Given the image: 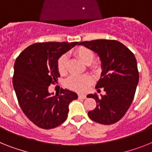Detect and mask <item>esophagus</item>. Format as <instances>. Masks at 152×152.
I'll return each mask as SVG.
<instances>
[{
    "instance_id": "obj_1",
    "label": "esophagus",
    "mask_w": 152,
    "mask_h": 152,
    "mask_svg": "<svg viewBox=\"0 0 152 152\" xmlns=\"http://www.w3.org/2000/svg\"><path fill=\"white\" fill-rule=\"evenodd\" d=\"M78 97L81 98V99H86V96L84 95V94H78Z\"/></svg>"
}]
</instances>
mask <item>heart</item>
<instances>
[{
	"instance_id": "obj_1",
	"label": "heart",
	"mask_w": 152,
	"mask_h": 152,
	"mask_svg": "<svg viewBox=\"0 0 152 152\" xmlns=\"http://www.w3.org/2000/svg\"><path fill=\"white\" fill-rule=\"evenodd\" d=\"M74 54L77 56V58L80 59L84 64H87L91 70L95 71L98 68V65L96 63L92 62L95 58V53L90 49L84 47V46H80L75 50ZM67 57L66 55H62L57 61V69L60 74L65 75L67 72ZM91 82H92V77L90 75H85L82 76H71L66 80L65 85L70 89L84 92L87 91L88 88L91 85Z\"/></svg>"
}]
</instances>
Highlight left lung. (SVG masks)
<instances>
[{"mask_svg":"<svg viewBox=\"0 0 152 152\" xmlns=\"http://www.w3.org/2000/svg\"><path fill=\"white\" fill-rule=\"evenodd\" d=\"M78 45L90 49L99 56L102 71L96 88L99 91L100 88H103L106 92L101 97L97 94L88 95V98L96 99L97 104L88 115L99 124H115L128 110L138 84L139 73L134 55L116 40L96 39Z\"/></svg>","mask_w":152,"mask_h":152,"instance_id":"left-lung-1","label":"left lung"}]
</instances>
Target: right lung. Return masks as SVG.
Segmentation results:
<instances>
[{
    "label": "right lung",
    "instance_id": "add662e5",
    "mask_svg": "<svg viewBox=\"0 0 152 152\" xmlns=\"http://www.w3.org/2000/svg\"><path fill=\"white\" fill-rule=\"evenodd\" d=\"M78 42H37L25 49L14 66L13 86L19 106L34 124L42 129L55 128L67 118L69 104L77 95L61 88L53 96L49 86L60 77L57 61Z\"/></svg>",
    "mask_w": 152,
    "mask_h": 152
}]
</instances>
